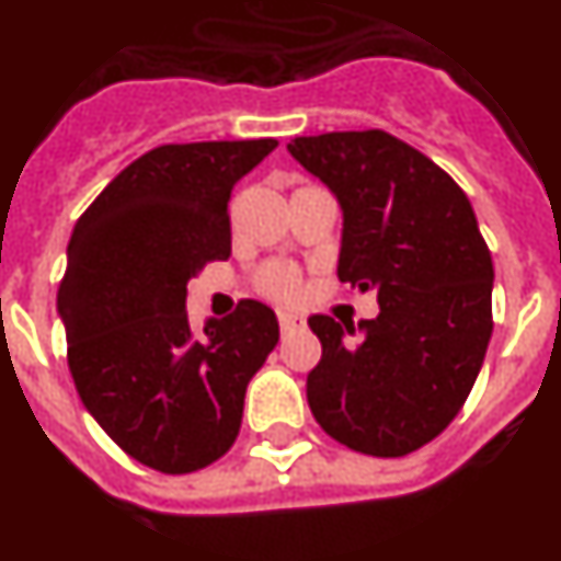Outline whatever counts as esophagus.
Instances as JSON below:
<instances>
[{"mask_svg": "<svg viewBox=\"0 0 561 561\" xmlns=\"http://www.w3.org/2000/svg\"><path fill=\"white\" fill-rule=\"evenodd\" d=\"M276 317H279V328L285 333L296 331V328H302L305 324V317H299V313H294V310H279Z\"/></svg>", "mask_w": 561, "mask_h": 561, "instance_id": "esophagus-1", "label": "esophagus"}]
</instances>
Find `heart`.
I'll return each mask as SVG.
<instances>
[{
	"mask_svg": "<svg viewBox=\"0 0 561 561\" xmlns=\"http://www.w3.org/2000/svg\"><path fill=\"white\" fill-rule=\"evenodd\" d=\"M259 288L265 290L267 296H273V299H288V296H294L296 288H299V276H296V271H290V267L273 265L271 271L262 276Z\"/></svg>",
	"mask_w": 561,
	"mask_h": 561,
	"instance_id": "heart-1",
	"label": "heart"
}]
</instances>
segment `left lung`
Instances as JSON below:
<instances>
[{"label":"left lung","mask_w":561,"mask_h":561,"mask_svg":"<svg viewBox=\"0 0 561 561\" xmlns=\"http://www.w3.org/2000/svg\"><path fill=\"white\" fill-rule=\"evenodd\" d=\"M290 157L336 193L339 282L374 290L379 317H310L322 359L308 404L322 431L368 456H404L462 411L493 333L491 251L468 196L385 130L296 136Z\"/></svg>","instance_id":"obj_1"}]
</instances>
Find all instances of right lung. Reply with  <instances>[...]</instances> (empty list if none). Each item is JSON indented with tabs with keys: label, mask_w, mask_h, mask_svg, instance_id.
I'll list each match as a JSON object with an SVG mask.
<instances>
[{
	"label": "right lung",
	"mask_w": 561,
	"mask_h": 561,
	"mask_svg": "<svg viewBox=\"0 0 561 561\" xmlns=\"http://www.w3.org/2000/svg\"><path fill=\"white\" fill-rule=\"evenodd\" d=\"M276 139L162 145L79 216L56 308L68 368L99 427L136 462L193 473L230 450L244 390L279 342L267 305L242 299L193 333L187 279L230 256V191Z\"/></svg>",
	"instance_id": "add662e5"
}]
</instances>
